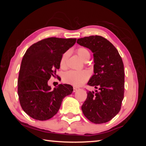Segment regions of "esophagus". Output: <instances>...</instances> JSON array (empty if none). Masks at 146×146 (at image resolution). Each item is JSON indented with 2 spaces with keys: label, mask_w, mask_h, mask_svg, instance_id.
<instances>
[{
  "label": "esophagus",
  "mask_w": 146,
  "mask_h": 146,
  "mask_svg": "<svg viewBox=\"0 0 146 146\" xmlns=\"http://www.w3.org/2000/svg\"><path fill=\"white\" fill-rule=\"evenodd\" d=\"M78 90V88H76V87H73V92H75Z\"/></svg>",
  "instance_id": "1"
}]
</instances>
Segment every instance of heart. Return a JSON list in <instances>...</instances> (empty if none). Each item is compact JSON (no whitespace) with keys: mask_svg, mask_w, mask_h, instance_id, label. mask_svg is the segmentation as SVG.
Here are the masks:
<instances>
[{"mask_svg":"<svg viewBox=\"0 0 146 146\" xmlns=\"http://www.w3.org/2000/svg\"><path fill=\"white\" fill-rule=\"evenodd\" d=\"M76 53L83 61H87L90 58V52L87 48L80 47L76 49ZM70 51H67L63 53L60 60V66L61 68L64 69L67 66V61ZM90 78V73L86 70L82 71H69L64 73L63 76V80L64 82L69 84H71L74 86H80L84 84Z\"/></svg>","mask_w":146,"mask_h":146,"instance_id":"b5f03b06","label":"heart"}]
</instances>
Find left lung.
<instances>
[{"label":"left lung","instance_id":"8db88e82","mask_svg":"<svg viewBox=\"0 0 146 146\" xmlns=\"http://www.w3.org/2000/svg\"><path fill=\"white\" fill-rule=\"evenodd\" d=\"M80 46L93 53L94 75L88 82L96 90L88 91L82 106L85 117L91 122H108L120 111L124 94V69L115 47L101 36H90L77 39Z\"/></svg>","mask_w":146,"mask_h":146}]
</instances>
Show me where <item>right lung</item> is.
<instances>
[{
	"label": "right lung",
	"instance_id": "1",
	"mask_svg": "<svg viewBox=\"0 0 146 146\" xmlns=\"http://www.w3.org/2000/svg\"><path fill=\"white\" fill-rule=\"evenodd\" d=\"M76 40L50 37L27 49L19 71L18 95L22 108L29 117L38 120L52 118L64 98L72 93L73 89L70 84H59L52 90L48 82L51 76H56L62 55Z\"/></svg>",
	"mask_w": 146,
	"mask_h": 146
}]
</instances>
